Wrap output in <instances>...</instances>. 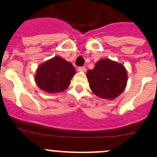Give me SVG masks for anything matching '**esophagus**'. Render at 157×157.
<instances>
[{
    "label": "esophagus",
    "instance_id": "1",
    "mask_svg": "<svg viewBox=\"0 0 157 157\" xmlns=\"http://www.w3.org/2000/svg\"><path fill=\"white\" fill-rule=\"evenodd\" d=\"M78 71H83V72H85V71H86V67H79Z\"/></svg>",
    "mask_w": 157,
    "mask_h": 157
}]
</instances>
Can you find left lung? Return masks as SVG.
I'll list each match as a JSON object with an SVG mask.
<instances>
[{
    "mask_svg": "<svg viewBox=\"0 0 157 157\" xmlns=\"http://www.w3.org/2000/svg\"><path fill=\"white\" fill-rule=\"evenodd\" d=\"M90 87L95 95L114 99L124 90L127 84L126 69L122 64L109 59H100L86 74Z\"/></svg>",
    "mask_w": 157,
    "mask_h": 157,
    "instance_id": "1",
    "label": "left lung"
}]
</instances>
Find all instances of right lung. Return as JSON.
I'll return each mask as SVG.
<instances>
[{"label": "right lung", "instance_id": "add662e5", "mask_svg": "<svg viewBox=\"0 0 157 157\" xmlns=\"http://www.w3.org/2000/svg\"><path fill=\"white\" fill-rule=\"evenodd\" d=\"M76 74L72 64L59 56H55L40 64L36 70L35 81L38 87L50 94L65 90Z\"/></svg>", "mask_w": 157, "mask_h": 157}]
</instances>
